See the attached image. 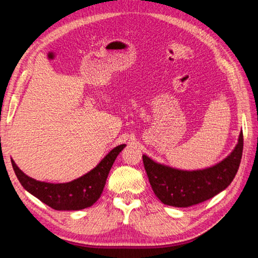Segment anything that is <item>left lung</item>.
Here are the masks:
<instances>
[{
  "instance_id": "left-lung-1",
  "label": "left lung",
  "mask_w": 258,
  "mask_h": 258,
  "mask_svg": "<svg viewBox=\"0 0 258 258\" xmlns=\"http://www.w3.org/2000/svg\"><path fill=\"white\" fill-rule=\"evenodd\" d=\"M243 134L222 162L201 170H180L157 163L142 155L144 165L155 195L166 206L188 208L207 201L230 186L242 157Z\"/></svg>"
}]
</instances>
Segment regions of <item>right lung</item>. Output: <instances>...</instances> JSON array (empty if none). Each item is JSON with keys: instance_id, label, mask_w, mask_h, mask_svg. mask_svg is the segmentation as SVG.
<instances>
[{"instance_id": "1", "label": "right lung", "mask_w": 258, "mask_h": 258, "mask_svg": "<svg viewBox=\"0 0 258 258\" xmlns=\"http://www.w3.org/2000/svg\"><path fill=\"white\" fill-rule=\"evenodd\" d=\"M125 147L126 145L114 147L93 170L75 180L63 183L35 180L24 173L14 159H11V163L19 182L28 193L55 210L75 211L92 207L100 199L110 169Z\"/></svg>"}]
</instances>
